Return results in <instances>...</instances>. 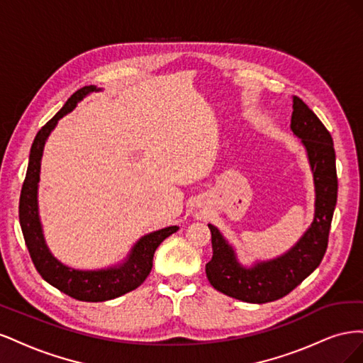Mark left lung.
Returning a JSON list of instances; mask_svg holds the SVG:
<instances>
[{
	"instance_id": "8db88e82",
	"label": "left lung",
	"mask_w": 363,
	"mask_h": 363,
	"mask_svg": "<svg viewBox=\"0 0 363 363\" xmlns=\"http://www.w3.org/2000/svg\"><path fill=\"white\" fill-rule=\"evenodd\" d=\"M292 108L291 130L301 139L313 174L315 213L309 228L284 255L244 267L223 233L207 224L212 233L213 256L206 263V276L216 291L245 303L263 304L283 298L320 267L327 250L337 200L333 139L320 118L298 96H292Z\"/></svg>"
}]
</instances>
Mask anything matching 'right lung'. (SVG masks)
Listing matches in <instances>:
<instances>
[{
	"instance_id": "right-lung-1",
	"label": "right lung",
	"mask_w": 363,
	"mask_h": 363,
	"mask_svg": "<svg viewBox=\"0 0 363 363\" xmlns=\"http://www.w3.org/2000/svg\"><path fill=\"white\" fill-rule=\"evenodd\" d=\"M100 91V87L94 84L82 87L72 94L60 111L38 131L30 150L28 168L19 199V224L23 228L30 257L42 279L75 300L91 303L113 300L140 286L152 268V257H155L156 248L164 239L179 230L177 225H171L142 236L131 248L124 262L104 269L83 271L69 268L51 255L45 238H43L38 204L43 147H45L48 136L57 125L60 118L72 112L77 103H80L86 95Z\"/></svg>"
}]
</instances>
